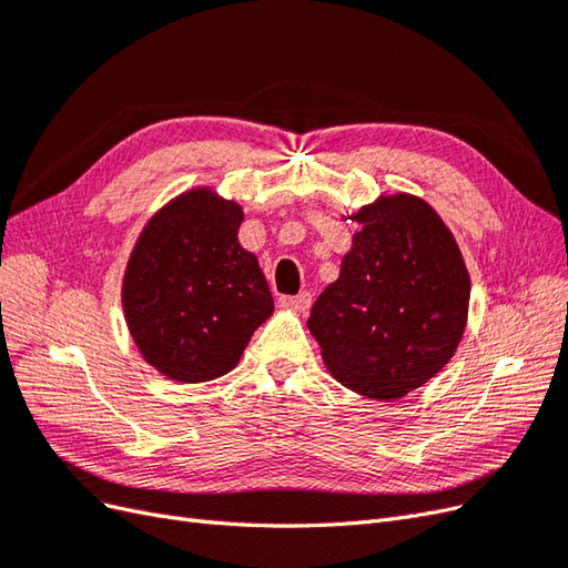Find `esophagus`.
I'll list each match as a JSON object with an SVG mask.
<instances>
[{
  "mask_svg": "<svg viewBox=\"0 0 568 568\" xmlns=\"http://www.w3.org/2000/svg\"><path fill=\"white\" fill-rule=\"evenodd\" d=\"M311 303H313V296L307 294V291H301V294H296V296H280V305L282 307H286V311H296V313H305L307 307H311Z\"/></svg>",
  "mask_w": 568,
  "mask_h": 568,
  "instance_id": "obj_1",
  "label": "esophagus"
}]
</instances>
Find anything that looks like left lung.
Listing matches in <instances>:
<instances>
[{"instance_id":"1","label":"left lung","mask_w":568,"mask_h":568,"mask_svg":"<svg viewBox=\"0 0 568 568\" xmlns=\"http://www.w3.org/2000/svg\"><path fill=\"white\" fill-rule=\"evenodd\" d=\"M363 225L307 329L336 379L374 400L419 388L453 357L469 307V274L432 205L398 194L353 215Z\"/></svg>"}]
</instances>
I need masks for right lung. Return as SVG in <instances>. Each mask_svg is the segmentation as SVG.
Segmentation results:
<instances>
[{
	"label": "right lung",
	"mask_w": 568,
	"mask_h": 568,
	"mask_svg": "<svg viewBox=\"0 0 568 568\" xmlns=\"http://www.w3.org/2000/svg\"><path fill=\"white\" fill-rule=\"evenodd\" d=\"M244 213L209 189L170 201L130 255L123 307L149 365L184 384L227 374L274 311L255 255L239 246Z\"/></svg>",
	"instance_id": "add662e5"
}]
</instances>
